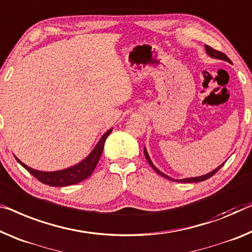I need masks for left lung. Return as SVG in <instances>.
I'll list each match as a JSON object with an SVG mask.
<instances>
[{"instance_id": "left-lung-1", "label": "left lung", "mask_w": 252, "mask_h": 252, "mask_svg": "<svg viewBox=\"0 0 252 252\" xmlns=\"http://www.w3.org/2000/svg\"><path fill=\"white\" fill-rule=\"evenodd\" d=\"M206 52H207V54L208 55H210L212 56V58H215V59H220V60H224V61H227V62H231V60L227 58L226 55H225L224 53H222V52H220V51H216V50H214L213 47H210V46H208V45H206ZM145 156H146V159L148 160V163H149V165L150 166H152L154 170H155L157 173H158L159 175H162V176H164V178H166V179H168V180H171V181H178V182H201V181H205V180H207V179H209L210 176H213L214 174L216 173L217 171L220 170V167L223 166L224 165V163L222 164V165H220L219 167L217 168H215V170L214 171H212L210 172V173H208V174H206V175H202V176H197V178H189V179H183V180H174V179H172V178H170V176H167V175H165L164 173H162V172H159L158 170H157V168L154 166V164L152 163V160H150V158H149V156H148V154H147V150L145 149Z\"/></svg>"}]
</instances>
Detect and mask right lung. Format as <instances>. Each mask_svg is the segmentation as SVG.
Instances as JSON below:
<instances>
[{
  "mask_svg": "<svg viewBox=\"0 0 252 252\" xmlns=\"http://www.w3.org/2000/svg\"><path fill=\"white\" fill-rule=\"evenodd\" d=\"M111 132L112 129L104 133V136L100 138V140L98 141V144L96 145V147L93 149V152L89 154V156L86 157L82 162L74 165L72 167L65 168V170L55 172H42L33 170V168L27 166V165L20 162L18 158L17 160L29 172L30 174L35 176L38 181L44 183V185L51 187H66L77 185V183L84 181V180L92 175L100 158V155H102L103 153L105 140H106V138L108 136H110Z\"/></svg>",
  "mask_w": 252,
  "mask_h": 252,
  "instance_id": "obj_1",
  "label": "right lung"
}]
</instances>
